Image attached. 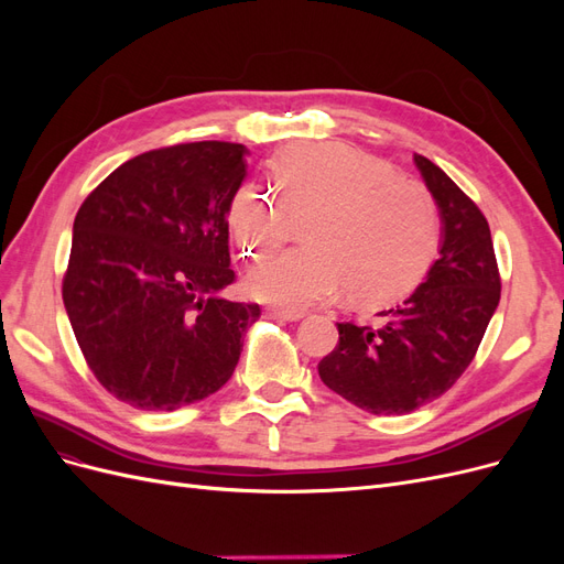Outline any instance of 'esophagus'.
<instances>
[{
	"label": "esophagus",
	"instance_id": "34e87169",
	"mask_svg": "<svg viewBox=\"0 0 564 564\" xmlns=\"http://www.w3.org/2000/svg\"><path fill=\"white\" fill-rule=\"evenodd\" d=\"M265 317L282 319V322H299L303 317L301 311H286V308H268Z\"/></svg>",
	"mask_w": 564,
	"mask_h": 564
}]
</instances>
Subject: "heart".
<instances>
[{"label":"heart","instance_id":"heart-1","mask_svg":"<svg viewBox=\"0 0 564 564\" xmlns=\"http://www.w3.org/2000/svg\"><path fill=\"white\" fill-rule=\"evenodd\" d=\"M275 178L282 199L261 183H247L228 209L232 240L249 259L289 240V215L311 218L301 247L249 270L256 299L301 311L346 289L352 303H388L412 292L433 263L437 202L388 162L346 143H308L282 152Z\"/></svg>","mask_w":564,"mask_h":564}]
</instances>
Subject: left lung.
Returning <instances> with one entry per match:
<instances>
[{
  "instance_id": "obj_1",
  "label": "left lung",
  "mask_w": 564,
  "mask_h": 564,
  "mask_svg": "<svg viewBox=\"0 0 564 564\" xmlns=\"http://www.w3.org/2000/svg\"><path fill=\"white\" fill-rule=\"evenodd\" d=\"M414 164L440 209V251L425 280L373 324L340 322L317 371L369 414H409L447 392L473 362L501 299L487 218L437 164Z\"/></svg>"
}]
</instances>
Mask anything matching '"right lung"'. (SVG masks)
I'll return each mask as SVG.
<instances>
[{
    "label": "right lung",
    "mask_w": 564,
    "mask_h": 564,
    "mask_svg": "<svg viewBox=\"0 0 564 564\" xmlns=\"http://www.w3.org/2000/svg\"><path fill=\"white\" fill-rule=\"evenodd\" d=\"M240 143H183L117 166L73 226L63 303L94 377L143 412H174L232 377L256 303L235 280L228 209L247 176Z\"/></svg>",
    "instance_id": "1"
}]
</instances>
